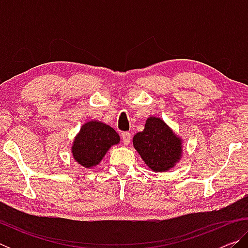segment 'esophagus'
Masks as SVG:
<instances>
[{"mask_svg": "<svg viewBox=\"0 0 248 248\" xmlns=\"http://www.w3.org/2000/svg\"><path fill=\"white\" fill-rule=\"evenodd\" d=\"M121 139H123V142L125 145H128L130 143V141H131V133L124 132L123 136H121Z\"/></svg>", "mask_w": 248, "mask_h": 248, "instance_id": "obj_1", "label": "esophagus"}]
</instances>
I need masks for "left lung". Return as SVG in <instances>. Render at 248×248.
<instances>
[{"label": "left lung", "instance_id": "obj_1", "mask_svg": "<svg viewBox=\"0 0 248 248\" xmlns=\"http://www.w3.org/2000/svg\"><path fill=\"white\" fill-rule=\"evenodd\" d=\"M132 142L146 166L157 173L173 169L183 156V140L158 117H149Z\"/></svg>", "mask_w": 248, "mask_h": 248}]
</instances>
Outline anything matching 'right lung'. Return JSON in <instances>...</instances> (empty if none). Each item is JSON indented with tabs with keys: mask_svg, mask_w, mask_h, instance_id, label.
<instances>
[{
	"mask_svg": "<svg viewBox=\"0 0 248 248\" xmlns=\"http://www.w3.org/2000/svg\"><path fill=\"white\" fill-rule=\"evenodd\" d=\"M119 142V134L110 125L98 120H91L81 127L74 138L71 151L79 165L92 169L98 165L107 151Z\"/></svg>",
	"mask_w": 248,
	"mask_h": 248,
	"instance_id": "right-lung-1",
	"label": "right lung"
}]
</instances>
